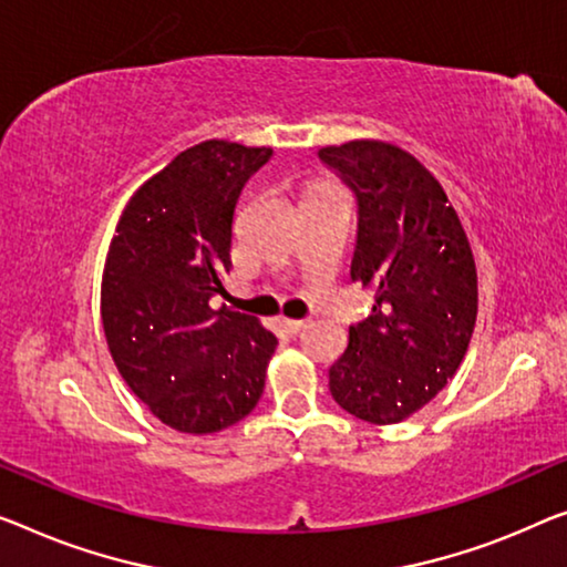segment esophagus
Returning <instances> with one entry per match:
<instances>
[{"instance_id": "34e87169", "label": "esophagus", "mask_w": 567, "mask_h": 567, "mask_svg": "<svg viewBox=\"0 0 567 567\" xmlns=\"http://www.w3.org/2000/svg\"><path fill=\"white\" fill-rule=\"evenodd\" d=\"M282 326H285L287 331H290V333H300L302 328L308 326V320H292V318H285V320H282Z\"/></svg>"}]
</instances>
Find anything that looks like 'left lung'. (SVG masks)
Returning a JSON list of instances; mask_svg holds the SVG:
<instances>
[{"label":"left lung","mask_w":567,"mask_h":567,"mask_svg":"<svg viewBox=\"0 0 567 567\" xmlns=\"http://www.w3.org/2000/svg\"><path fill=\"white\" fill-rule=\"evenodd\" d=\"M318 157L357 198L351 280L374 292L328 386L353 417L390 425L433 400L466 357L478 308L471 244L441 183L404 150L361 140Z\"/></svg>","instance_id":"8db88e82"}]
</instances>
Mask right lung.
<instances>
[{
    "label": "right lung",
    "mask_w": 567,
    "mask_h": 567,
    "mask_svg": "<svg viewBox=\"0 0 567 567\" xmlns=\"http://www.w3.org/2000/svg\"><path fill=\"white\" fill-rule=\"evenodd\" d=\"M269 157V147L224 140L181 152L134 193L109 247V351L152 415L181 433L231 427L265 392L277 336L210 298L226 292L236 203Z\"/></svg>",
    "instance_id": "obj_1"
}]
</instances>
